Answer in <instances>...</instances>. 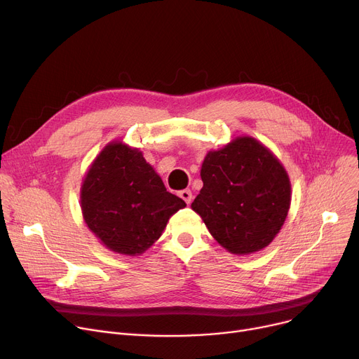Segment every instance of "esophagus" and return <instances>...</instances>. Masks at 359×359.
I'll use <instances>...</instances> for the list:
<instances>
[{"label":"esophagus","mask_w":359,"mask_h":359,"mask_svg":"<svg viewBox=\"0 0 359 359\" xmlns=\"http://www.w3.org/2000/svg\"><path fill=\"white\" fill-rule=\"evenodd\" d=\"M179 196H180L187 205H191V202H192V192H191L189 189L180 191V192H179Z\"/></svg>","instance_id":"1"}]
</instances>
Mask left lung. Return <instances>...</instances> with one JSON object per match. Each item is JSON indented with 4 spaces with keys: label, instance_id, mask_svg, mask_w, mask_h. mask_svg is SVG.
<instances>
[{
    "label": "left lung",
    "instance_id": "8db88e82",
    "mask_svg": "<svg viewBox=\"0 0 359 359\" xmlns=\"http://www.w3.org/2000/svg\"><path fill=\"white\" fill-rule=\"evenodd\" d=\"M201 179L191 206L225 250L243 256L269 246L287 219L291 182L268 147L237 137L208 151Z\"/></svg>",
    "mask_w": 359,
    "mask_h": 359
}]
</instances>
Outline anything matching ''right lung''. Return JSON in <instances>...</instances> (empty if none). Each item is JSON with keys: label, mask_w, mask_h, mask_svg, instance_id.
<instances>
[{"label": "right lung", "mask_w": 359, "mask_h": 359, "mask_svg": "<svg viewBox=\"0 0 359 359\" xmlns=\"http://www.w3.org/2000/svg\"><path fill=\"white\" fill-rule=\"evenodd\" d=\"M84 222L103 246L138 256L160 238L173 214L184 208L138 148L109 142L94 158L80 191Z\"/></svg>", "instance_id": "obj_1"}]
</instances>
